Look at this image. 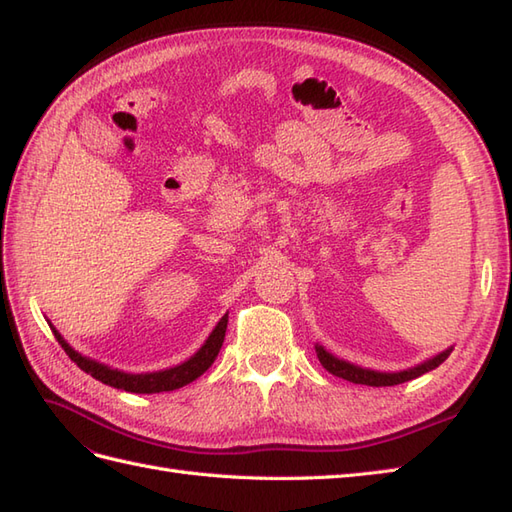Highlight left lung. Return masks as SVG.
<instances>
[{"label": "left lung", "instance_id": "obj_1", "mask_svg": "<svg viewBox=\"0 0 512 512\" xmlns=\"http://www.w3.org/2000/svg\"><path fill=\"white\" fill-rule=\"evenodd\" d=\"M451 351H454V347H449V349H445L441 353H436L434 358L425 360V362L412 366V368H406V371L384 373V371H373V368H364V366H358V364H351L347 360H340V358H336L334 353H329L323 347V344H316L318 360H320V364L327 368L331 375L347 379V382H353V384H364V386H397V384H403V382H410V379H417V377H421L425 373L434 371L436 366H441L449 358Z\"/></svg>", "mask_w": 512, "mask_h": 512}]
</instances>
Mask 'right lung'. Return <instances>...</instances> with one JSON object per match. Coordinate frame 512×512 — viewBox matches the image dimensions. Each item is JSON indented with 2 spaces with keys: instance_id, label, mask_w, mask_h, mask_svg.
<instances>
[{
  "instance_id": "1",
  "label": "right lung",
  "mask_w": 512,
  "mask_h": 512,
  "mask_svg": "<svg viewBox=\"0 0 512 512\" xmlns=\"http://www.w3.org/2000/svg\"><path fill=\"white\" fill-rule=\"evenodd\" d=\"M227 323H229V314H224L218 320V325L213 327L205 344H202L192 358L172 368H163V371H152V373H126V371H117V368L109 364L91 360L87 355L78 353L74 347H69V342L58 334L54 325L50 327L54 331L58 344H61L65 353L71 358V362H76L82 371L98 379V382L113 388H122L126 392H137V395H154V392H168V390L183 388L205 373L213 364V360L218 358V353L222 349L224 334H227Z\"/></svg>"
}]
</instances>
